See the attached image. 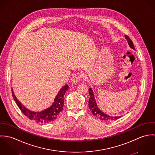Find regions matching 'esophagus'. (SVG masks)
I'll use <instances>...</instances> for the list:
<instances>
[{"mask_svg": "<svg viewBox=\"0 0 155 155\" xmlns=\"http://www.w3.org/2000/svg\"><path fill=\"white\" fill-rule=\"evenodd\" d=\"M84 75L79 73H76L75 74H74L71 79V82L74 84H77L79 81H80V80L83 78H84Z\"/></svg>", "mask_w": 155, "mask_h": 155, "instance_id": "esophagus-1", "label": "esophagus"}]
</instances>
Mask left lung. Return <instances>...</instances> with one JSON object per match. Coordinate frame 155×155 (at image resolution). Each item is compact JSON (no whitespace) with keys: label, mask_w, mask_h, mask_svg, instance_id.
Listing matches in <instances>:
<instances>
[{"label":"left lung","mask_w":155,"mask_h":155,"mask_svg":"<svg viewBox=\"0 0 155 155\" xmlns=\"http://www.w3.org/2000/svg\"><path fill=\"white\" fill-rule=\"evenodd\" d=\"M125 38L127 40L128 44L130 46V48L135 50L133 42L130 39V38L127 35H125ZM89 93L90 95L88 101L89 108L94 116H95V117L99 118L100 120H113L117 119L120 117V116H111L101 110L97 106L96 100L94 97V94L92 89L91 88H89Z\"/></svg>","instance_id":"1"}]
</instances>
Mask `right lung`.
<instances>
[{"label": "right lung", "mask_w": 155, "mask_h": 155, "mask_svg": "<svg viewBox=\"0 0 155 155\" xmlns=\"http://www.w3.org/2000/svg\"><path fill=\"white\" fill-rule=\"evenodd\" d=\"M68 88V86L66 84L63 86L58 92L56 97L55 98L52 104L41 111H34L30 110L23 106L22 103L17 99L13 89H12V97L14 98L17 106L22 113L29 119L33 120L39 124H47L54 121L63 109L64 106V95Z\"/></svg>", "instance_id": "add662e5"}]
</instances>
